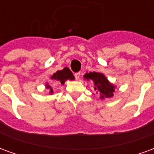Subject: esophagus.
<instances>
[{
    "label": "esophagus",
    "instance_id": "34e87169",
    "mask_svg": "<svg viewBox=\"0 0 154 154\" xmlns=\"http://www.w3.org/2000/svg\"><path fill=\"white\" fill-rule=\"evenodd\" d=\"M74 76H75V78L78 80L79 78H80V72H76V73L74 74Z\"/></svg>",
    "mask_w": 154,
    "mask_h": 154
}]
</instances>
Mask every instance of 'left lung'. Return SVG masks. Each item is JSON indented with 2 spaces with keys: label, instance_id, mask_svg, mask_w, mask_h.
<instances>
[{
  "label": "left lung",
  "instance_id": "1",
  "mask_svg": "<svg viewBox=\"0 0 154 154\" xmlns=\"http://www.w3.org/2000/svg\"><path fill=\"white\" fill-rule=\"evenodd\" d=\"M84 79L87 81L91 80L94 82V89L100 92V99L110 98L114 96L116 87L113 84L110 83L105 75L97 72H90L89 73H86L83 76Z\"/></svg>",
  "mask_w": 154,
  "mask_h": 154
}]
</instances>
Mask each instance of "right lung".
<instances>
[{"mask_svg":"<svg viewBox=\"0 0 154 154\" xmlns=\"http://www.w3.org/2000/svg\"><path fill=\"white\" fill-rule=\"evenodd\" d=\"M51 79L58 81L62 85H63L64 82L67 80H74V76L69 68L64 67L63 70L57 71L55 73H54L53 76H51ZM45 86H46L47 89H49L50 94L54 93V91H53V88L51 87V86H49L48 83Z\"/></svg>","mask_w":154,"mask_h":154,"instance_id":"add662e5","label":"right lung"}]
</instances>
